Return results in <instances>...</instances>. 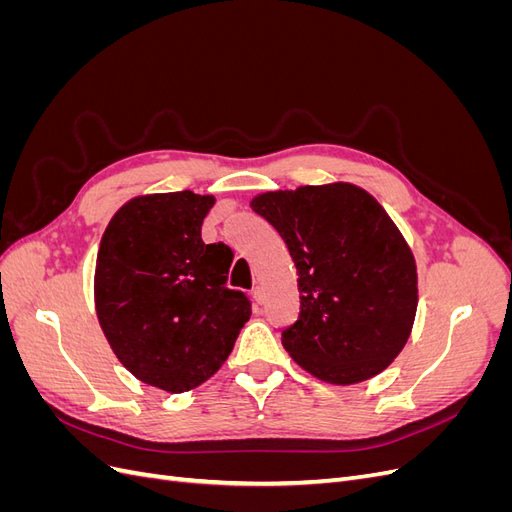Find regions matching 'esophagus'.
<instances>
[{"instance_id":"obj_1","label":"esophagus","mask_w":512,"mask_h":512,"mask_svg":"<svg viewBox=\"0 0 512 512\" xmlns=\"http://www.w3.org/2000/svg\"><path fill=\"white\" fill-rule=\"evenodd\" d=\"M252 297H254V301H256V303H262V301H265V290H262V286H254V290H252Z\"/></svg>"}]
</instances>
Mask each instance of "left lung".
Segmentation results:
<instances>
[{"instance_id": "1", "label": "left lung", "mask_w": 512, "mask_h": 512, "mask_svg": "<svg viewBox=\"0 0 512 512\" xmlns=\"http://www.w3.org/2000/svg\"><path fill=\"white\" fill-rule=\"evenodd\" d=\"M252 209L286 241L301 314L288 354L331 384L374 378L406 346L418 303L416 262L378 200L352 183L258 194Z\"/></svg>"}]
</instances>
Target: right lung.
<instances>
[{
    "mask_svg": "<svg viewBox=\"0 0 512 512\" xmlns=\"http://www.w3.org/2000/svg\"><path fill=\"white\" fill-rule=\"evenodd\" d=\"M213 203L190 190L136 196L100 241V327L130 374L168 393L209 380L252 316L247 294L226 286L232 250L200 237Z\"/></svg>",
    "mask_w": 512,
    "mask_h": 512,
    "instance_id": "right-lung-1",
    "label": "right lung"
}]
</instances>
